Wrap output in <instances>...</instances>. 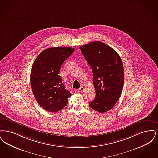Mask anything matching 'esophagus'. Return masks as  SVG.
I'll list each match as a JSON object with an SVG mask.
<instances>
[{"label": "esophagus", "instance_id": "1", "mask_svg": "<svg viewBox=\"0 0 158 158\" xmlns=\"http://www.w3.org/2000/svg\"><path fill=\"white\" fill-rule=\"evenodd\" d=\"M84 88L81 87H80V89H78V92H79V93H81V92H82V91H84Z\"/></svg>", "mask_w": 158, "mask_h": 158}]
</instances>
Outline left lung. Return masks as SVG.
<instances>
[{
	"mask_svg": "<svg viewBox=\"0 0 158 158\" xmlns=\"http://www.w3.org/2000/svg\"><path fill=\"white\" fill-rule=\"evenodd\" d=\"M91 67L96 97L89 107L100 113L111 110L122 94L124 73L123 62L116 51L102 42L80 47Z\"/></svg>",
	"mask_w": 158,
	"mask_h": 158,
	"instance_id": "left-lung-1",
	"label": "left lung"
}]
</instances>
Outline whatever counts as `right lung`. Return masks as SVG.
I'll use <instances>...</instances> for the list:
<instances>
[{
    "mask_svg": "<svg viewBox=\"0 0 158 158\" xmlns=\"http://www.w3.org/2000/svg\"><path fill=\"white\" fill-rule=\"evenodd\" d=\"M70 47H52L44 50L35 59L31 72V85L38 103L48 111L57 112L68 104L71 96L59 76L62 64L74 51Z\"/></svg>",
    "mask_w": 158,
    "mask_h": 158,
    "instance_id": "1",
    "label": "right lung"
}]
</instances>
